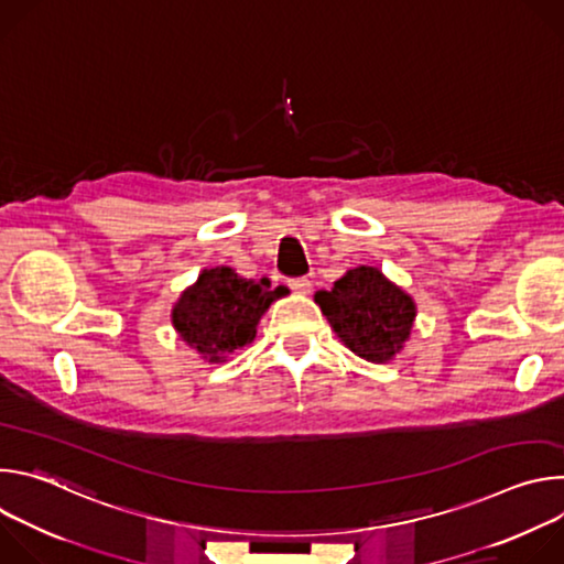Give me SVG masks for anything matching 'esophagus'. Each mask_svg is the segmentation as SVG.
<instances>
[{
	"label": "esophagus",
	"instance_id": "esophagus-1",
	"mask_svg": "<svg viewBox=\"0 0 564 564\" xmlns=\"http://www.w3.org/2000/svg\"><path fill=\"white\" fill-rule=\"evenodd\" d=\"M288 285H290L294 292H299V294H310V290H312V283H310L305 276H301V279H290Z\"/></svg>",
	"mask_w": 564,
	"mask_h": 564
}]
</instances>
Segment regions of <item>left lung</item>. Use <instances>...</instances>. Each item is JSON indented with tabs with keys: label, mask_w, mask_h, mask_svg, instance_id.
I'll return each instance as SVG.
<instances>
[{
	"label": "left lung",
	"mask_w": 564,
	"mask_h": 564,
	"mask_svg": "<svg viewBox=\"0 0 564 564\" xmlns=\"http://www.w3.org/2000/svg\"><path fill=\"white\" fill-rule=\"evenodd\" d=\"M314 301L344 346L372 364H386L404 348L417 316L411 294L370 265L348 270Z\"/></svg>",
	"instance_id": "1"
}]
</instances>
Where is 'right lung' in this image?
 I'll list each match as a JSON object with an SVG mask.
<instances>
[{
	"label": "right lung",
	"mask_w": 564,
	"mask_h": 564,
	"mask_svg": "<svg viewBox=\"0 0 564 564\" xmlns=\"http://www.w3.org/2000/svg\"><path fill=\"white\" fill-rule=\"evenodd\" d=\"M279 296L283 288L272 290L268 279H243L227 265L209 268L181 294L172 324L205 361L220 364L254 341L261 316Z\"/></svg>",
	"instance_id": "obj_1"
}]
</instances>
